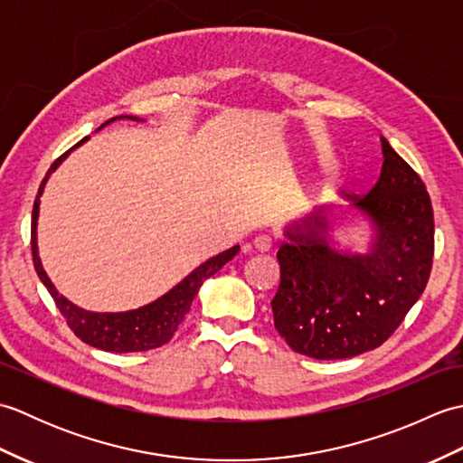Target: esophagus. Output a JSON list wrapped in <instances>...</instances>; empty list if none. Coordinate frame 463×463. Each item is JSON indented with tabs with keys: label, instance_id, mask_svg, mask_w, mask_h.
I'll list each match as a JSON object with an SVG mask.
<instances>
[{
	"label": "esophagus",
	"instance_id": "1",
	"mask_svg": "<svg viewBox=\"0 0 463 463\" xmlns=\"http://www.w3.org/2000/svg\"><path fill=\"white\" fill-rule=\"evenodd\" d=\"M252 247L257 252H269L272 249V239L267 237V234H262V237H257L252 242Z\"/></svg>",
	"mask_w": 463,
	"mask_h": 463
}]
</instances>
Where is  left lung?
<instances>
[{
	"mask_svg": "<svg viewBox=\"0 0 463 463\" xmlns=\"http://www.w3.org/2000/svg\"><path fill=\"white\" fill-rule=\"evenodd\" d=\"M382 173L368 194L350 196L373 229L364 252L330 242L324 211L292 222L277 252L280 287L274 328L317 360L378 348L424 292L434 260V211L424 181L382 137Z\"/></svg>",
	"mask_w": 463,
	"mask_h": 463,
	"instance_id": "left-lung-1",
	"label": "left lung"
}]
</instances>
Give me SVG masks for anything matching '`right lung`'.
<instances>
[{
    "label": "right lung",
    "instance_id": "add662e5",
    "mask_svg": "<svg viewBox=\"0 0 463 463\" xmlns=\"http://www.w3.org/2000/svg\"><path fill=\"white\" fill-rule=\"evenodd\" d=\"M117 119H131V121H143L139 117H131V115H121V117H113L107 123H103L99 129H103L105 125H109ZM87 141V137L83 141L77 143L75 146H80ZM73 146V149H75ZM73 149H69L63 153L59 159L52 165V169L47 171L45 179L42 181V186H39L35 203H33V214H32V252H33V267L39 280L43 282V287L52 294L59 312L63 314V318L67 320L69 328L75 332L77 338H81L85 344H90L93 348H99L105 352H115V354H125V352H145V350H153L159 348L163 344L169 342L173 338V334L179 328V324L183 318L189 314L191 304L196 297V292L203 287V282L206 279H211L214 272H219L226 262L232 260L234 254L239 252V244L229 250H224L216 257L204 260L201 267H196L191 274L173 287L169 292L163 294L161 298H156L151 304H145V307L137 308V310H127V312H90L83 310L80 307H75L73 302H69L63 294H59L57 288L53 287V282L49 280L47 272L43 270L42 259H39L37 252V219H39V196L43 193V186L59 165H61L67 155Z\"/></svg>",
    "mask_w": 463,
    "mask_h": 463
}]
</instances>
